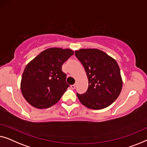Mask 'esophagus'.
<instances>
[{
	"label": "esophagus",
	"instance_id": "obj_1",
	"mask_svg": "<svg viewBox=\"0 0 147 147\" xmlns=\"http://www.w3.org/2000/svg\"><path fill=\"white\" fill-rule=\"evenodd\" d=\"M75 87H76V84H72V85H71V88H72V89H74V88H75Z\"/></svg>",
	"mask_w": 147,
	"mask_h": 147
}]
</instances>
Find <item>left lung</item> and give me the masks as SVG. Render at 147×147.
Listing matches in <instances>:
<instances>
[{"label":"left lung","mask_w":147,"mask_h":147,"mask_svg":"<svg viewBox=\"0 0 147 147\" xmlns=\"http://www.w3.org/2000/svg\"><path fill=\"white\" fill-rule=\"evenodd\" d=\"M75 55L82 64L88 80V90L77 95L80 102L90 109L98 110L111 105L123 88V79L115 59L97 49H81Z\"/></svg>","instance_id":"obj_1"}]
</instances>
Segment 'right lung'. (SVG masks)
<instances>
[{"label": "right lung", "instance_id": "1", "mask_svg": "<svg viewBox=\"0 0 147 147\" xmlns=\"http://www.w3.org/2000/svg\"><path fill=\"white\" fill-rule=\"evenodd\" d=\"M74 54L70 49L49 48L27 64L20 90L25 100L36 109H47L58 102L69 85L62 65Z\"/></svg>", "mask_w": 147, "mask_h": 147}]
</instances>
